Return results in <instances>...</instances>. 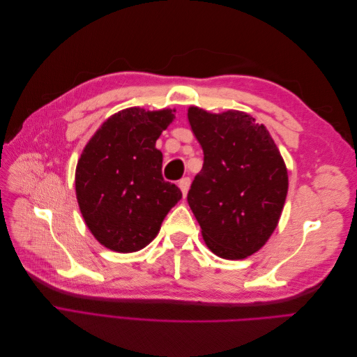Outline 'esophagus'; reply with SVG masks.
I'll use <instances>...</instances> for the list:
<instances>
[{"instance_id":"1","label":"esophagus","mask_w":357,"mask_h":357,"mask_svg":"<svg viewBox=\"0 0 357 357\" xmlns=\"http://www.w3.org/2000/svg\"><path fill=\"white\" fill-rule=\"evenodd\" d=\"M178 188H180V190H181V193H183V198H186L188 190H189V188H190V178H189V177L181 178V180L178 181Z\"/></svg>"}]
</instances>
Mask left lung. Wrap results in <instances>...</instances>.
Here are the masks:
<instances>
[{"label":"left lung","mask_w":357,"mask_h":357,"mask_svg":"<svg viewBox=\"0 0 357 357\" xmlns=\"http://www.w3.org/2000/svg\"><path fill=\"white\" fill-rule=\"evenodd\" d=\"M204 165L188 193L201 235L222 259L238 261L265 245L282 218L289 177L265 125L245 112L188 109Z\"/></svg>","instance_id":"obj_1"}]
</instances>
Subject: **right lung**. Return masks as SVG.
<instances>
[{
	"instance_id": "right-lung-1",
	"label": "right lung",
	"mask_w": 357,
	"mask_h": 357,
	"mask_svg": "<svg viewBox=\"0 0 357 357\" xmlns=\"http://www.w3.org/2000/svg\"><path fill=\"white\" fill-rule=\"evenodd\" d=\"M176 109L129 107L107 117L82 150L75 198L95 240L117 253H132L155 240L181 192L162 177L156 139Z\"/></svg>"
}]
</instances>
